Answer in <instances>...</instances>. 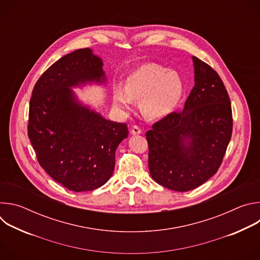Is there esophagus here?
Here are the masks:
<instances>
[{
    "label": "esophagus",
    "instance_id": "34e87169",
    "mask_svg": "<svg viewBox=\"0 0 260 260\" xmlns=\"http://www.w3.org/2000/svg\"><path fill=\"white\" fill-rule=\"evenodd\" d=\"M131 134H132V135H140V134H142V129H141L140 126L134 125V126L132 127V129H131Z\"/></svg>",
    "mask_w": 260,
    "mask_h": 260
}]
</instances>
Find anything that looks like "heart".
<instances>
[{
    "instance_id": "heart-1",
    "label": "heart",
    "mask_w": 260,
    "mask_h": 260,
    "mask_svg": "<svg viewBox=\"0 0 260 260\" xmlns=\"http://www.w3.org/2000/svg\"><path fill=\"white\" fill-rule=\"evenodd\" d=\"M183 93L179 74L157 63H146L127 77L124 89L116 87L113 101L116 107L127 110L133 101L142 100V110L150 118H162L171 114Z\"/></svg>"
}]
</instances>
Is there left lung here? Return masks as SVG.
Returning a JSON list of instances; mask_svg holds the SVG:
<instances>
[{
	"mask_svg": "<svg viewBox=\"0 0 260 260\" xmlns=\"http://www.w3.org/2000/svg\"><path fill=\"white\" fill-rule=\"evenodd\" d=\"M196 84L182 112L146 133L152 179L175 191L194 189L217 173L233 134L232 104L217 72L193 56Z\"/></svg>",
	"mask_w": 260,
	"mask_h": 260,
	"instance_id": "8db88e82",
	"label": "left lung"
}]
</instances>
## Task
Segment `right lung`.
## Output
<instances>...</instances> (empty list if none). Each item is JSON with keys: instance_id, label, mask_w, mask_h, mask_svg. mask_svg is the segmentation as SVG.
<instances>
[{"instance_id": "1", "label": "right lung", "mask_w": 260, "mask_h": 260, "mask_svg": "<svg viewBox=\"0 0 260 260\" xmlns=\"http://www.w3.org/2000/svg\"><path fill=\"white\" fill-rule=\"evenodd\" d=\"M102 59L89 48L51 64L36 82L29 101L27 136L40 166L72 191H89L113 174L115 151L127 138L125 123L110 121L81 106L71 86L105 80Z\"/></svg>"}]
</instances>
